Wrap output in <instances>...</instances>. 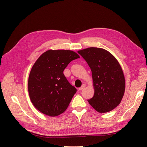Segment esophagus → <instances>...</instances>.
I'll return each mask as SVG.
<instances>
[{"label":"esophagus","instance_id":"34e87169","mask_svg":"<svg viewBox=\"0 0 147 147\" xmlns=\"http://www.w3.org/2000/svg\"><path fill=\"white\" fill-rule=\"evenodd\" d=\"M85 86H86V84H82V86L80 87V88H79V89H78V90L79 91H82V90H83V89L85 88Z\"/></svg>","mask_w":147,"mask_h":147}]
</instances>
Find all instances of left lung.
I'll return each mask as SVG.
<instances>
[{"label": "left lung", "mask_w": 147, "mask_h": 147, "mask_svg": "<svg viewBox=\"0 0 147 147\" xmlns=\"http://www.w3.org/2000/svg\"><path fill=\"white\" fill-rule=\"evenodd\" d=\"M91 70L94 94L88 100L97 112L106 113L120 104L125 91V78L117 59L105 49L90 47L78 51Z\"/></svg>", "instance_id": "left-lung-1"}]
</instances>
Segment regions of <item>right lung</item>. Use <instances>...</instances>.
<instances>
[{"label": "right lung", "instance_id": "right-lung-1", "mask_svg": "<svg viewBox=\"0 0 147 147\" xmlns=\"http://www.w3.org/2000/svg\"><path fill=\"white\" fill-rule=\"evenodd\" d=\"M80 56L73 51L49 50L33 65L28 80V91L34 106L42 113L56 117L65 112L76 93L63 71Z\"/></svg>", "mask_w": 147, "mask_h": 147}]
</instances>
